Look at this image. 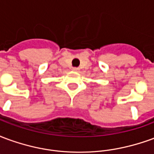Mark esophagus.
<instances>
[{"label": "esophagus", "instance_id": "34e87169", "mask_svg": "<svg viewBox=\"0 0 154 154\" xmlns=\"http://www.w3.org/2000/svg\"><path fill=\"white\" fill-rule=\"evenodd\" d=\"M72 70H73V71H78V70H79V68H78V67H72Z\"/></svg>", "mask_w": 154, "mask_h": 154}]
</instances>
